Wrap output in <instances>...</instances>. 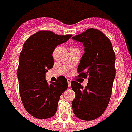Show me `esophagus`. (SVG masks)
Here are the masks:
<instances>
[{"label": "esophagus", "instance_id": "esophagus-1", "mask_svg": "<svg viewBox=\"0 0 132 132\" xmlns=\"http://www.w3.org/2000/svg\"><path fill=\"white\" fill-rule=\"evenodd\" d=\"M67 81H68V87H71V80L70 79H68Z\"/></svg>", "mask_w": 132, "mask_h": 132}]
</instances>
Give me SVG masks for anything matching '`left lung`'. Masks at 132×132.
<instances>
[{"label": "left lung", "mask_w": 132, "mask_h": 132, "mask_svg": "<svg viewBox=\"0 0 132 132\" xmlns=\"http://www.w3.org/2000/svg\"><path fill=\"white\" fill-rule=\"evenodd\" d=\"M72 38L82 42L85 51L78 66V77L89 79L84 88L78 82H71L76 94L72 110L79 119L93 120L102 116L110 101L116 74V54L109 39L95 28Z\"/></svg>", "instance_id": "obj_1"}]
</instances>
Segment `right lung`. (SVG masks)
<instances>
[{
    "label": "right lung",
    "instance_id": "1",
    "mask_svg": "<svg viewBox=\"0 0 132 132\" xmlns=\"http://www.w3.org/2000/svg\"><path fill=\"white\" fill-rule=\"evenodd\" d=\"M72 36L42 30L30 36L24 43L17 69L20 95L27 112L37 119L53 116L60 96L68 89L64 76H59L56 82L48 83L45 74L53 67L52 54L56 47Z\"/></svg>",
    "mask_w": 132,
    "mask_h": 132
}]
</instances>
